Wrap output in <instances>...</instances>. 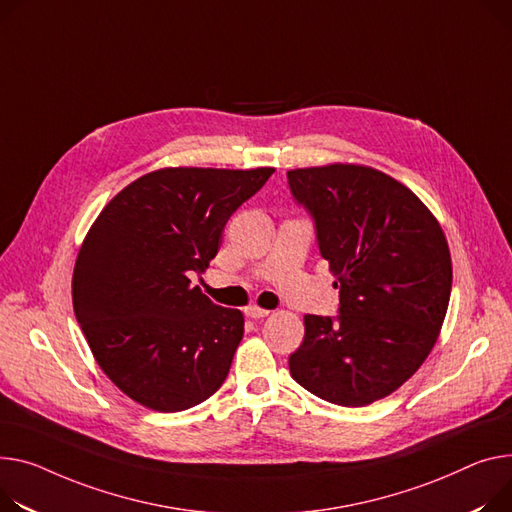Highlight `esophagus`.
Segmentation results:
<instances>
[{
	"instance_id": "obj_1",
	"label": "esophagus",
	"mask_w": 512,
	"mask_h": 512,
	"mask_svg": "<svg viewBox=\"0 0 512 512\" xmlns=\"http://www.w3.org/2000/svg\"><path fill=\"white\" fill-rule=\"evenodd\" d=\"M269 313H271V311L261 309V306H257V304H251V306H247V309H245V315L251 317V319H263V317H267Z\"/></svg>"
}]
</instances>
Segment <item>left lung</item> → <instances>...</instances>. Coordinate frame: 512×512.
I'll use <instances>...</instances> for the list:
<instances>
[{"label":"left lung","mask_w":512,"mask_h":512,"mask_svg":"<svg viewBox=\"0 0 512 512\" xmlns=\"http://www.w3.org/2000/svg\"><path fill=\"white\" fill-rule=\"evenodd\" d=\"M339 288V315H304L292 379L313 395L362 407L422 366L447 315L453 265L445 232L414 191L362 164L288 170Z\"/></svg>","instance_id":"left-lung-1"}]
</instances>
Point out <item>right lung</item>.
Here are the masks:
<instances>
[{
	"mask_svg": "<svg viewBox=\"0 0 512 512\" xmlns=\"http://www.w3.org/2000/svg\"><path fill=\"white\" fill-rule=\"evenodd\" d=\"M276 168H160L129 183L80 247L74 313L102 372L154 412H183L228 377L245 317L193 274L216 257L228 218Z\"/></svg>",
	"mask_w": 512,
	"mask_h": 512,
	"instance_id": "right-lung-1",
	"label": "right lung"
}]
</instances>
